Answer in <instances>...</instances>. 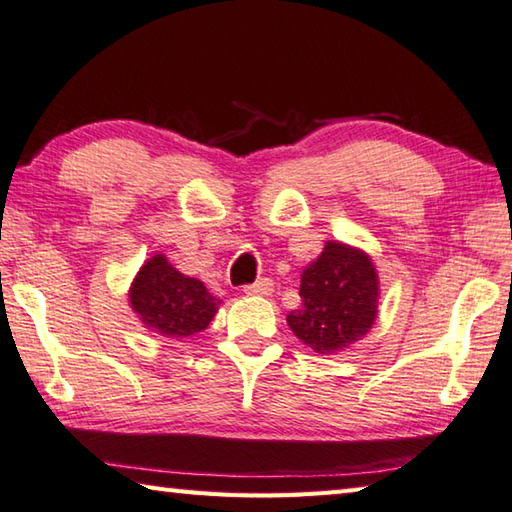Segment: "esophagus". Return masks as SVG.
<instances>
[{
  "label": "esophagus",
  "mask_w": 512,
  "mask_h": 512,
  "mask_svg": "<svg viewBox=\"0 0 512 512\" xmlns=\"http://www.w3.org/2000/svg\"><path fill=\"white\" fill-rule=\"evenodd\" d=\"M244 291L250 293V295H271L273 293V280L262 277V280H257L255 284L244 286Z\"/></svg>",
  "instance_id": "34e87169"
}]
</instances>
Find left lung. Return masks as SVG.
<instances>
[{
    "label": "left lung",
    "instance_id": "obj_1",
    "mask_svg": "<svg viewBox=\"0 0 512 512\" xmlns=\"http://www.w3.org/2000/svg\"><path fill=\"white\" fill-rule=\"evenodd\" d=\"M302 306L286 315L291 331L315 353L331 356L367 336L378 313V275L360 248L327 241L304 268Z\"/></svg>",
    "mask_w": 512,
    "mask_h": 512
}]
</instances>
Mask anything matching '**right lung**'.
<instances>
[{
    "label": "right lung",
    "instance_id": "obj_1",
    "mask_svg": "<svg viewBox=\"0 0 512 512\" xmlns=\"http://www.w3.org/2000/svg\"><path fill=\"white\" fill-rule=\"evenodd\" d=\"M129 302L145 329L172 340L206 329L221 304L203 282L176 271L165 255H154L141 266L129 288Z\"/></svg>",
    "mask_w": 512,
    "mask_h": 512
}]
</instances>
